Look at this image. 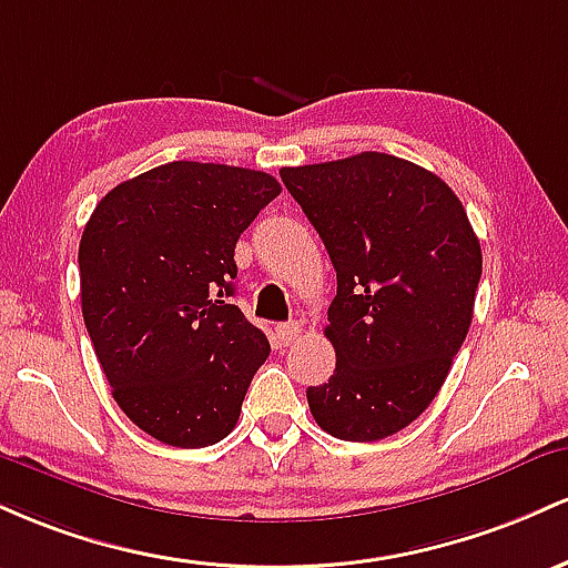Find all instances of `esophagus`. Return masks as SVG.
Segmentation results:
<instances>
[{
  "instance_id": "esophagus-1",
  "label": "esophagus",
  "mask_w": 568,
  "mask_h": 568,
  "mask_svg": "<svg viewBox=\"0 0 568 568\" xmlns=\"http://www.w3.org/2000/svg\"><path fill=\"white\" fill-rule=\"evenodd\" d=\"M301 333H303L301 322H284V324H278V327H276V337L284 343V346H290L292 341H297V335H301Z\"/></svg>"
}]
</instances>
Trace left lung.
Returning <instances> with one entry per match:
<instances>
[{
  "instance_id": "left-lung-1",
  "label": "left lung",
  "mask_w": 568,
  "mask_h": 568,
  "mask_svg": "<svg viewBox=\"0 0 568 568\" xmlns=\"http://www.w3.org/2000/svg\"><path fill=\"white\" fill-rule=\"evenodd\" d=\"M282 182L337 276L324 327L337 362L305 392L311 413L348 443L397 435L437 397L469 333L480 241L448 184L386 152L282 169Z\"/></svg>"
}]
</instances>
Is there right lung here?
<instances>
[{
  "mask_svg": "<svg viewBox=\"0 0 568 568\" xmlns=\"http://www.w3.org/2000/svg\"><path fill=\"white\" fill-rule=\"evenodd\" d=\"M282 184L265 171L174 161L110 190L80 241L82 318L114 403L174 448L239 422L271 354L233 297V252Z\"/></svg>",
  "mask_w": 568,
  "mask_h": 568,
  "instance_id": "obj_1",
  "label": "right lung"
}]
</instances>
